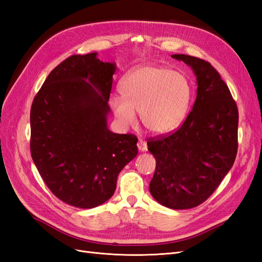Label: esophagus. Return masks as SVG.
Instances as JSON below:
<instances>
[{"instance_id": "34e87169", "label": "esophagus", "mask_w": 262, "mask_h": 262, "mask_svg": "<svg viewBox=\"0 0 262 262\" xmlns=\"http://www.w3.org/2000/svg\"><path fill=\"white\" fill-rule=\"evenodd\" d=\"M138 148H139L140 152H145V150H147L146 142L142 141V140H139V142H138Z\"/></svg>"}]
</instances>
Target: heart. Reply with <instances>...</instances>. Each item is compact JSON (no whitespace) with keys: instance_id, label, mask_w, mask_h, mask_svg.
Returning a JSON list of instances; mask_svg holds the SVG:
<instances>
[{"instance_id":"obj_1","label":"heart","mask_w":262,"mask_h":262,"mask_svg":"<svg viewBox=\"0 0 262 262\" xmlns=\"http://www.w3.org/2000/svg\"><path fill=\"white\" fill-rule=\"evenodd\" d=\"M121 97L109 104L121 128H131L141 115L144 128L155 136L176 130L187 116L191 87L187 77L165 67L143 64L126 73L119 85Z\"/></svg>"}]
</instances>
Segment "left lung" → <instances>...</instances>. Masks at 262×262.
Segmentation results:
<instances>
[{
  "mask_svg": "<svg viewBox=\"0 0 262 262\" xmlns=\"http://www.w3.org/2000/svg\"><path fill=\"white\" fill-rule=\"evenodd\" d=\"M171 58L192 69L196 98L175 133L147 142L156 160L149 192L166 208L185 210L207 200L231 170L237 154L238 110L209 62L186 54Z\"/></svg>",
  "mask_w": 262,
  "mask_h": 262,
  "instance_id": "8db88e82",
  "label": "left lung"
}]
</instances>
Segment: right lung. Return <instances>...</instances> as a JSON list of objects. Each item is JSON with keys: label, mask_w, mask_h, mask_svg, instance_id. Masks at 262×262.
Instances as JSON below:
<instances>
[{"label": "right lung", "mask_w": 262, "mask_h": 262, "mask_svg": "<svg viewBox=\"0 0 262 262\" xmlns=\"http://www.w3.org/2000/svg\"><path fill=\"white\" fill-rule=\"evenodd\" d=\"M117 70L97 52L72 55L52 70L30 110V152L52 193L93 209L113 196L119 172L138 155V139L108 129Z\"/></svg>", "instance_id": "obj_1"}]
</instances>
